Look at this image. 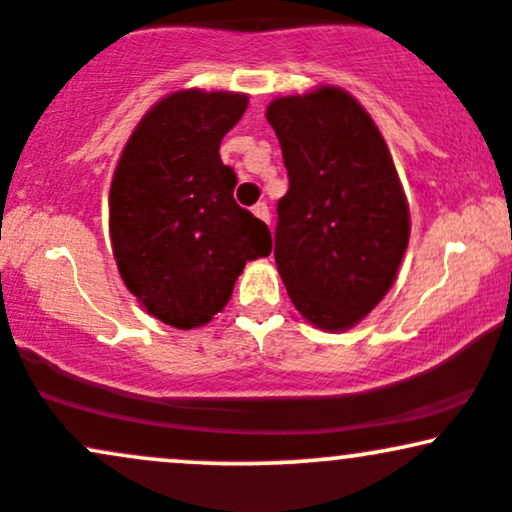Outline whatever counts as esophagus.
<instances>
[{
	"label": "esophagus",
	"mask_w": 512,
	"mask_h": 512,
	"mask_svg": "<svg viewBox=\"0 0 512 512\" xmlns=\"http://www.w3.org/2000/svg\"><path fill=\"white\" fill-rule=\"evenodd\" d=\"M252 214L257 216V219H262L264 223H269L272 221V214H269V207L264 202H257L255 207H252Z\"/></svg>",
	"instance_id": "obj_1"
}]
</instances>
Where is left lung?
<instances>
[{
    "instance_id": "8db88e82",
    "label": "left lung",
    "mask_w": 512,
    "mask_h": 512,
    "mask_svg": "<svg viewBox=\"0 0 512 512\" xmlns=\"http://www.w3.org/2000/svg\"><path fill=\"white\" fill-rule=\"evenodd\" d=\"M289 192L276 204L274 260L293 305L349 330L395 281L409 207L383 134L356 98L322 86L269 103Z\"/></svg>"
}]
</instances>
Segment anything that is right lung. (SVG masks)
<instances>
[{"label": "right lung", "mask_w": 512, "mask_h": 512, "mask_svg": "<svg viewBox=\"0 0 512 512\" xmlns=\"http://www.w3.org/2000/svg\"><path fill=\"white\" fill-rule=\"evenodd\" d=\"M248 96L178 91L156 103L122 151L110 187V240L127 289L178 330L221 313L245 262L272 252L267 223L233 199L221 139Z\"/></svg>", "instance_id": "obj_1"}]
</instances>
